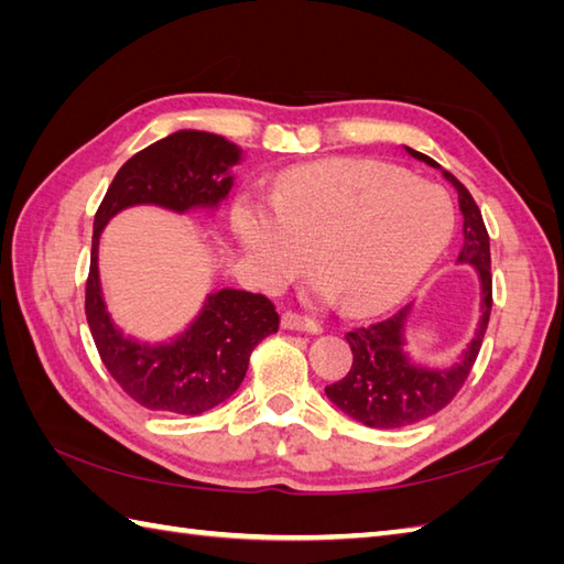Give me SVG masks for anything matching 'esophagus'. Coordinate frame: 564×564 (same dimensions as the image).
<instances>
[{
    "instance_id": "esophagus-1",
    "label": "esophagus",
    "mask_w": 564,
    "mask_h": 564,
    "mask_svg": "<svg viewBox=\"0 0 564 564\" xmlns=\"http://www.w3.org/2000/svg\"><path fill=\"white\" fill-rule=\"evenodd\" d=\"M283 327L293 329V332H307V334H319L322 327L317 325L315 319H310L305 315L297 313H283Z\"/></svg>"
}]
</instances>
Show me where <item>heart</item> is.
I'll return each instance as SVG.
<instances>
[{
    "instance_id": "heart-1",
    "label": "heart",
    "mask_w": 564,
    "mask_h": 564,
    "mask_svg": "<svg viewBox=\"0 0 564 564\" xmlns=\"http://www.w3.org/2000/svg\"><path fill=\"white\" fill-rule=\"evenodd\" d=\"M232 227L261 283L291 281L310 249V301L341 297L368 315L422 281L451 242L453 208L441 188L394 166L337 158L289 170L271 198H237Z\"/></svg>"
}]
</instances>
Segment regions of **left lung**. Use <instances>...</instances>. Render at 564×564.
Segmentation results:
<instances>
[{
    "label": "left lung",
    "mask_w": 564,
    "mask_h": 564,
    "mask_svg": "<svg viewBox=\"0 0 564 564\" xmlns=\"http://www.w3.org/2000/svg\"><path fill=\"white\" fill-rule=\"evenodd\" d=\"M414 160L429 166L438 164L426 154L406 148ZM443 176L458 191L463 213V247L458 261L473 263L480 273L482 285V315L475 329L473 341L467 344L460 361L451 368H424L416 366L404 351V325L412 305H404L388 319L376 325L346 332L354 361L349 373L334 380L325 388L327 398L349 414L356 422L373 429H402L422 422V419L441 412L470 376L475 358L487 332L489 313H492V261H489V235L482 223V213L458 178L443 170Z\"/></svg>",
    "instance_id": "1"
}]
</instances>
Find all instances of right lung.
<instances>
[{"label": "right lung", "mask_w": 564, "mask_h": 564, "mask_svg": "<svg viewBox=\"0 0 564 564\" xmlns=\"http://www.w3.org/2000/svg\"><path fill=\"white\" fill-rule=\"evenodd\" d=\"M242 150L203 130H178L133 154L106 191L94 215L91 261L84 313L111 378L128 398L154 412L203 414L242 386L254 346L279 332V313L267 295L223 289L210 293L186 332L166 341H142L118 329L101 297L99 237L116 213L160 206L174 213L218 208L230 194V166Z\"/></svg>", "instance_id": "1"}]
</instances>
